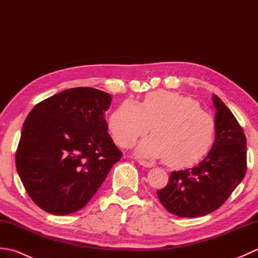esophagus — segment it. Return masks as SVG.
I'll list each match as a JSON object with an SVG mask.
<instances>
[{"label":"esophagus","instance_id":"obj_1","mask_svg":"<svg viewBox=\"0 0 258 258\" xmlns=\"http://www.w3.org/2000/svg\"><path fill=\"white\" fill-rule=\"evenodd\" d=\"M138 162L141 164L142 166H145V167H152L153 166V164L151 163V162H147V161H145V160H138Z\"/></svg>","mask_w":258,"mask_h":258}]
</instances>
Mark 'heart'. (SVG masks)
Returning a JSON list of instances; mask_svg holds the SVG:
<instances>
[{
  "label": "heart",
  "instance_id": "heart-1",
  "mask_svg": "<svg viewBox=\"0 0 258 258\" xmlns=\"http://www.w3.org/2000/svg\"><path fill=\"white\" fill-rule=\"evenodd\" d=\"M108 127L113 140L122 147H131L151 130L153 135L138 146L139 154L164 158L172 167H187L210 151L216 125L212 115L193 98L155 91L140 104L128 100L120 103L108 118Z\"/></svg>",
  "mask_w": 258,
  "mask_h": 258
}]
</instances>
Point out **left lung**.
<instances>
[{
	"mask_svg": "<svg viewBox=\"0 0 258 258\" xmlns=\"http://www.w3.org/2000/svg\"><path fill=\"white\" fill-rule=\"evenodd\" d=\"M216 138L199 165L174 171L157 196L166 210L179 217L205 216L224 203L242 182L247 169L246 136L221 98L214 95Z\"/></svg>",
	"mask_w": 258,
	"mask_h": 258,
	"instance_id": "8db88e82",
	"label": "left lung"
}]
</instances>
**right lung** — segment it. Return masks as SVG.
<instances>
[{
	"instance_id": "1",
	"label": "right lung",
	"mask_w": 258,
	"mask_h": 258,
	"mask_svg": "<svg viewBox=\"0 0 258 258\" xmlns=\"http://www.w3.org/2000/svg\"><path fill=\"white\" fill-rule=\"evenodd\" d=\"M107 93L75 87L37 103L27 115L15 164L25 190L43 211L83 208L123 153L107 133Z\"/></svg>"
}]
</instances>
